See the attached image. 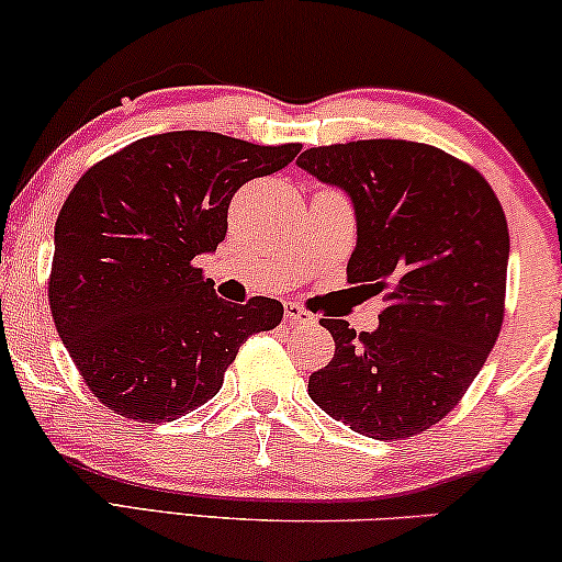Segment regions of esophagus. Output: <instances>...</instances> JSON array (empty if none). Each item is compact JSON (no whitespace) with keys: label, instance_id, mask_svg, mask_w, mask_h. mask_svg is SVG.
<instances>
[{"label":"esophagus","instance_id":"obj_1","mask_svg":"<svg viewBox=\"0 0 562 562\" xmlns=\"http://www.w3.org/2000/svg\"><path fill=\"white\" fill-rule=\"evenodd\" d=\"M286 322L289 325H312V322H317L312 312H306L302 304L296 302H289L286 304Z\"/></svg>","mask_w":562,"mask_h":562}]
</instances>
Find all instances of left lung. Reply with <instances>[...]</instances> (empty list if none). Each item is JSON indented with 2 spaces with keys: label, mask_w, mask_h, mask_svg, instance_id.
I'll return each instance as SVG.
<instances>
[{
  "label": "left lung",
  "mask_w": 562,
  "mask_h": 562,
  "mask_svg": "<svg viewBox=\"0 0 562 562\" xmlns=\"http://www.w3.org/2000/svg\"><path fill=\"white\" fill-rule=\"evenodd\" d=\"M296 164L352 199L348 283L386 299L375 333L322 319L335 358L310 375L312 402L373 440L425 432L456 409L502 333V204L473 166L425 143L319 145Z\"/></svg>",
  "instance_id": "left-lung-1"
}]
</instances>
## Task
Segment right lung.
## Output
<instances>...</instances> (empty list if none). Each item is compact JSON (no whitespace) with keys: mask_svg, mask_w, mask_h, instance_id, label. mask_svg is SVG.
Instances as JSON below:
<instances>
[{"mask_svg":"<svg viewBox=\"0 0 562 562\" xmlns=\"http://www.w3.org/2000/svg\"><path fill=\"white\" fill-rule=\"evenodd\" d=\"M299 150L181 130L140 137L76 181L56 220L48 302L68 356L114 414L158 425L194 412L240 345L279 325L281 302H222L194 258L225 240L235 191Z\"/></svg>","mask_w":562,"mask_h":562,"instance_id":"1","label":"right lung"}]
</instances>
